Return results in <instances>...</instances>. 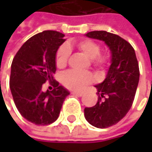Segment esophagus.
Wrapping results in <instances>:
<instances>
[{
    "label": "esophagus",
    "instance_id": "34e87169",
    "mask_svg": "<svg viewBox=\"0 0 152 152\" xmlns=\"http://www.w3.org/2000/svg\"><path fill=\"white\" fill-rule=\"evenodd\" d=\"M71 93L74 94V95H76V96H79V97H82L83 95V93L81 92V91H72Z\"/></svg>",
    "mask_w": 152,
    "mask_h": 152
}]
</instances>
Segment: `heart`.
<instances>
[{
    "label": "heart",
    "instance_id": "heart-1",
    "mask_svg": "<svg viewBox=\"0 0 152 152\" xmlns=\"http://www.w3.org/2000/svg\"><path fill=\"white\" fill-rule=\"evenodd\" d=\"M77 48L82 51L95 66L104 69L110 63L111 57L109 53L100 54V46L97 42L91 39H83L76 43ZM70 48L66 44L59 47L55 55L56 66L60 69L66 67L70 56ZM63 84L71 90H81L85 85L91 83L93 81V76L88 72H79L76 70H69L62 76Z\"/></svg>",
    "mask_w": 152,
    "mask_h": 152
}]
</instances>
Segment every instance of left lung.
Wrapping results in <instances>:
<instances>
[{"label":"left lung","mask_w":152,"mask_h":152,"mask_svg":"<svg viewBox=\"0 0 152 152\" xmlns=\"http://www.w3.org/2000/svg\"><path fill=\"white\" fill-rule=\"evenodd\" d=\"M85 35L104 41L111 52V65L106 78L95 85L98 102L84 108V117L91 125L106 129L123 119L133 104L140 76L138 61L134 48L120 36L105 31Z\"/></svg>","instance_id":"obj_1"}]
</instances>
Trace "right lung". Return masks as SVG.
<instances>
[{
	"label": "right lung",
	"instance_id": "right-lung-1",
	"mask_svg": "<svg viewBox=\"0 0 152 152\" xmlns=\"http://www.w3.org/2000/svg\"><path fill=\"white\" fill-rule=\"evenodd\" d=\"M65 40L59 31H44L30 38L13 59L10 88L15 105L24 119L36 125L54 122L69 95L53 76L56 52ZM46 81L55 86L53 91H42Z\"/></svg>",
	"mask_w": 152,
	"mask_h": 152
}]
</instances>
